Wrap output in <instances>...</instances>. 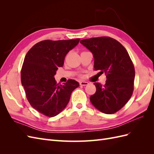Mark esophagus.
Returning <instances> with one entry per match:
<instances>
[{"label":"esophagus","instance_id":"34e87169","mask_svg":"<svg viewBox=\"0 0 154 154\" xmlns=\"http://www.w3.org/2000/svg\"><path fill=\"white\" fill-rule=\"evenodd\" d=\"M80 85L82 86H85V85H87L88 84V83L87 82H84V81H81L80 82Z\"/></svg>","mask_w":154,"mask_h":154}]
</instances>
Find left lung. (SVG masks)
Returning a JSON list of instances; mask_svg holds the SVG:
<instances>
[{
    "label": "left lung",
    "mask_w": 154,
    "mask_h": 154,
    "mask_svg": "<svg viewBox=\"0 0 154 154\" xmlns=\"http://www.w3.org/2000/svg\"><path fill=\"white\" fill-rule=\"evenodd\" d=\"M80 43L93 54L95 71L106 77L104 85L94 83L96 91L90 97L91 102L101 112L114 114L132 95L135 69L132 60L122 44L110 37L84 39Z\"/></svg>",
    "instance_id": "left-lung-1"
}]
</instances>
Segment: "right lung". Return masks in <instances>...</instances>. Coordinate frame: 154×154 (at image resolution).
Wrapping results in <instances>:
<instances>
[{
  "label": "right lung",
  "instance_id": "1",
  "mask_svg": "<svg viewBox=\"0 0 154 154\" xmlns=\"http://www.w3.org/2000/svg\"><path fill=\"white\" fill-rule=\"evenodd\" d=\"M80 40H43L26 55L20 73L22 85L31 106L45 116L54 117L61 112L72 92L80 85L74 80L59 85L54 78L58 67H63L66 54Z\"/></svg>",
  "mask_w": 154,
  "mask_h": 154
}]
</instances>
